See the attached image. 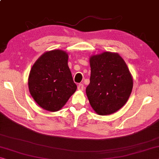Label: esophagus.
Listing matches in <instances>:
<instances>
[{
  "instance_id": "obj_1",
  "label": "esophagus",
  "mask_w": 159,
  "mask_h": 159,
  "mask_svg": "<svg viewBox=\"0 0 159 159\" xmlns=\"http://www.w3.org/2000/svg\"><path fill=\"white\" fill-rule=\"evenodd\" d=\"M77 89L79 90H81V91H82V90L84 89V85H83V84H82V83H80V84H78V86H77Z\"/></svg>"
}]
</instances>
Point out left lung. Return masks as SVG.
I'll return each mask as SVG.
<instances>
[{"mask_svg":"<svg viewBox=\"0 0 159 159\" xmlns=\"http://www.w3.org/2000/svg\"><path fill=\"white\" fill-rule=\"evenodd\" d=\"M90 82L87 96L99 115L111 114L127 102L133 88V80L124 60L116 53L104 52L89 60Z\"/></svg>","mask_w":159,"mask_h":159,"instance_id":"8db88e82","label":"left lung"}]
</instances>
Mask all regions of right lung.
Masks as SVG:
<instances>
[{
  "instance_id": "obj_1",
  "label": "right lung",
  "mask_w": 159,
  "mask_h": 159,
  "mask_svg": "<svg viewBox=\"0 0 159 159\" xmlns=\"http://www.w3.org/2000/svg\"><path fill=\"white\" fill-rule=\"evenodd\" d=\"M67 60L68 55L64 51L51 50L41 55L30 70V93L45 110H60L76 91Z\"/></svg>"
}]
</instances>
